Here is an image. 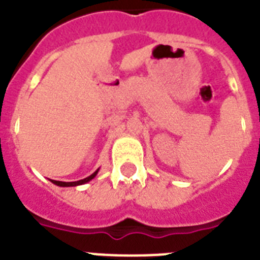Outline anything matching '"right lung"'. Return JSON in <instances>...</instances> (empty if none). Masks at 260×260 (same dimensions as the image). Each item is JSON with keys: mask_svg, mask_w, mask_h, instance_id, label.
Listing matches in <instances>:
<instances>
[{"mask_svg": "<svg viewBox=\"0 0 260 260\" xmlns=\"http://www.w3.org/2000/svg\"><path fill=\"white\" fill-rule=\"evenodd\" d=\"M99 169L95 172V173H92L89 177H87V178H83V180H79V181H75V182H62V181H54V180H50L52 181L54 185L57 186H62V187H69V186H78V185H83V183H87L88 181H91L92 178H95V176L98 174Z\"/></svg>", "mask_w": 260, "mask_h": 260, "instance_id": "1", "label": "right lung"}]
</instances>
